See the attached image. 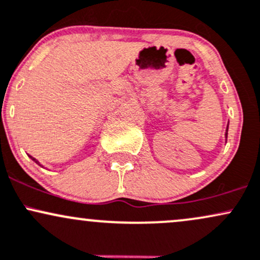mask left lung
Listing matches in <instances>:
<instances>
[{"label":"left lung","mask_w":260,"mask_h":260,"mask_svg":"<svg viewBox=\"0 0 260 260\" xmlns=\"http://www.w3.org/2000/svg\"><path fill=\"white\" fill-rule=\"evenodd\" d=\"M227 131H229V126H227V129H226V140H227Z\"/></svg>","instance_id":"left-lung-1"}]
</instances>
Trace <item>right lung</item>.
Returning <instances> with one entry per match:
<instances>
[{
    "label": "right lung",
    "mask_w": 260,
    "mask_h": 260,
    "mask_svg": "<svg viewBox=\"0 0 260 260\" xmlns=\"http://www.w3.org/2000/svg\"><path fill=\"white\" fill-rule=\"evenodd\" d=\"M31 158H33V157H31ZM33 161H36L37 163H39V162H38V161H37V159H36V158H33Z\"/></svg>",
    "instance_id": "1"
}]
</instances>
